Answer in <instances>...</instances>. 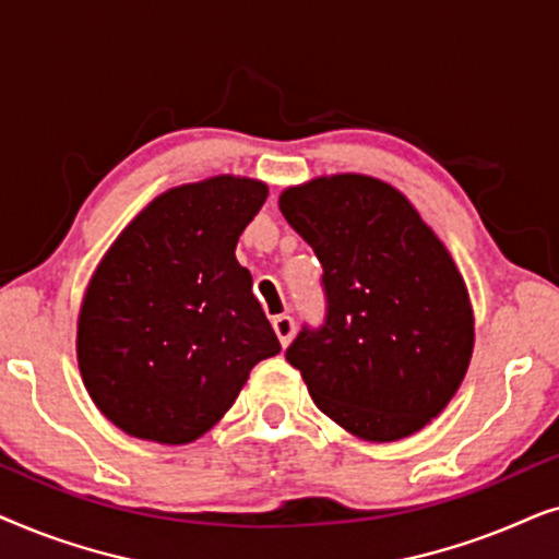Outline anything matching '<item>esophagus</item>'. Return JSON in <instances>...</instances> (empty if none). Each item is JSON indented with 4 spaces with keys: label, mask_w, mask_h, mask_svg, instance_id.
I'll return each mask as SVG.
<instances>
[{
    "label": "esophagus",
    "mask_w": 559,
    "mask_h": 559,
    "mask_svg": "<svg viewBox=\"0 0 559 559\" xmlns=\"http://www.w3.org/2000/svg\"><path fill=\"white\" fill-rule=\"evenodd\" d=\"M272 328H274V333H277L282 346H289V341H293V335H295V320L289 316H277L272 320Z\"/></svg>",
    "instance_id": "obj_1"
}]
</instances>
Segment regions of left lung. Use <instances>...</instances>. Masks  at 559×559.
<instances>
[{
  "instance_id": "1",
  "label": "left lung",
  "mask_w": 559,
  "mask_h": 559,
  "mask_svg": "<svg viewBox=\"0 0 559 559\" xmlns=\"http://www.w3.org/2000/svg\"><path fill=\"white\" fill-rule=\"evenodd\" d=\"M280 211L323 264L325 325L285 354L312 402L369 442L423 430L463 384L476 341L445 243L407 195L371 175L289 186Z\"/></svg>"
}]
</instances>
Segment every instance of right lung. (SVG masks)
I'll use <instances>...</instances> for the list:
<instances>
[{
  "label": "right lung",
  "instance_id": "1",
  "mask_svg": "<svg viewBox=\"0 0 559 559\" xmlns=\"http://www.w3.org/2000/svg\"><path fill=\"white\" fill-rule=\"evenodd\" d=\"M266 182L239 175L170 188L117 236L91 274L75 333L102 415L140 440L186 445L236 402L280 341L236 262Z\"/></svg>",
  "mask_w": 559,
  "mask_h": 559
}]
</instances>
